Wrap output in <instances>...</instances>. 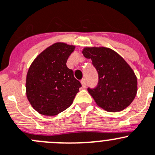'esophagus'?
<instances>
[{
  "label": "esophagus",
  "instance_id": "34e87169",
  "mask_svg": "<svg viewBox=\"0 0 155 155\" xmlns=\"http://www.w3.org/2000/svg\"><path fill=\"white\" fill-rule=\"evenodd\" d=\"M81 83L82 84V87H83L84 88H85V87H86V80H85L84 78H83L81 81Z\"/></svg>",
  "mask_w": 155,
  "mask_h": 155
}]
</instances>
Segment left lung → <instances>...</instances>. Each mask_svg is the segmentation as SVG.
Instances as JSON below:
<instances>
[{
	"instance_id": "8db88e82",
	"label": "left lung",
	"mask_w": 155,
	"mask_h": 155,
	"mask_svg": "<svg viewBox=\"0 0 155 155\" xmlns=\"http://www.w3.org/2000/svg\"><path fill=\"white\" fill-rule=\"evenodd\" d=\"M84 56L92 61L98 74V83L89 94L99 107L109 112L124 110L137 94V81L132 68L117 52L110 48H85Z\"/></svg>"
}]
</instances>
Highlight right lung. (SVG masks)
Segmentation results:
<instances>
[{
    "instance_id": "obj_1",
    "label": "right lung",
    "mask_w": 155,
    "mask_h": 155,
    "mask_svg": "<svg viewBox=\"0 0 155 155\" xmlns=\"http://www.w3.org/2000/svg\"><path fill=\"white\" fill-rule=\"evenodd\" d=\"M74 46L55 43L31 64L26 78V94L31 106L41 114L57 115L71 105L81 84L66 63Z\"/></svg>"
}]
</instances>
